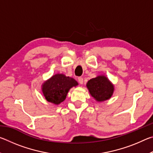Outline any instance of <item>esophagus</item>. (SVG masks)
Listing matches in <instances>:
<instances>
[{
	"instance_id": "34e87169",
	"label": "esophagus",
	"mask_w": 153,
	"mask_h": 153,
	"mask_svg": "<svg viewBox=\"0 0 153 153\" xmlns=\"http://www.w3.org/2000/svg\"><path fill=\"white\" fill-rule=\"evenodd\" d=\"M78 82L80 84H83V83H84V79H83V77H78Z\"/></svg>"
}]
</instances>
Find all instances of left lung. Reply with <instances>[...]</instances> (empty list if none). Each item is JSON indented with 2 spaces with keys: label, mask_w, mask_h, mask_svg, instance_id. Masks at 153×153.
Instances as JSON below:
<instances>
[{
  "label": "left lung",
  "mask_w": 153,
  "mask_h": 153,
  "mask_svg": "<svg viewBox=\"0 0 153 153\" xmlns=\"http://www.w3.org/2000/svg\"><path fill=\"white\" fill-rule=\"evenodd\" d=\"M86 86L90 94L98 102L109 99L113 94V84L105 76H98L90 79Z\"/></svg>",
  "instance_id": "left-lung-1"
}]
</instances>
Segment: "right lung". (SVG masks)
<instances>
[{
  "label": "right lung",
  "mask_w": 153,
  "mask_h": 153,
  "mask_svg": "<svg viewBox=\"0 0 153 153\" xmlns=\"http://www.w3.org/2000/svg\"><path fill=\"white\" fill-rule=\"evenodd\" d=\"M77 85L78 83L74 78L57 74L43 83L42 90L47 101L59 105L64 101L70 88Z\"/></svg>",
  "instance_id": "right-lung-1"
}]
</instances>
